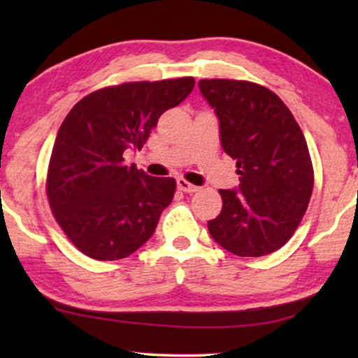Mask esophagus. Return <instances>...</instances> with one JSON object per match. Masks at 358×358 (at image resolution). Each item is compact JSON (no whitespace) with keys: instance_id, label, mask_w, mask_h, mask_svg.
<instances>
[{"instance_id":"34e87169","label":"esophagus","mask_w":358,"mask_h":358,"mask_svg":"<svg viewBox=\"0 0 358 358\" xmlns=\"http://www.w3.org/2000/svg\"><path fill=\"white\" fill-rule=\"evenodd\" d=\"M178 187H179V190H182V192H185V194H192V192H197V190H199L197 185L187 182V180L182 179V178L178 179Z\"/></svg>"}]
</instances>
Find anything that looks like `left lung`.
<instances>
[{
	"label": "left lung",
	"mask_w": 358,
	"mask_h": 358,
	"mask_svg": "<svg viewBox=\"0 0 358 358\" xmlns=\"http://www.w3.org/2000/svg\"><path fill=\"white\" fill-rule=\"evenodd\" d=\"M199 87L239 174L238 189L220 190L223 208L208 231L236 256H267L293 236L310 203L315 174L305 136L267 87L236 80H200Z\"/></svg>",
	"instance_id": "8db88e82"
}]
</instances>
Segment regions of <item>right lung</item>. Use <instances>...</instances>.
<instances>
[{"instance_id": "right-lung-1", "label": "right lung", "mask_w": 358, "mask_h": 358, "mask_svg": "<svg viewBox=\"0 0 358 358\" xmlns=\"http://www.w3.org/2000/svg\"><path fill=\"white\" fill-rule=\"evenodd\" d=\"M194 78L124 83L94 91L65 117L53 145L47 197L57 223L87 257L117 261L155 233L176 180L124 163L141 150L163 112L194 90Z\"/></svg>"}]
</instances>
